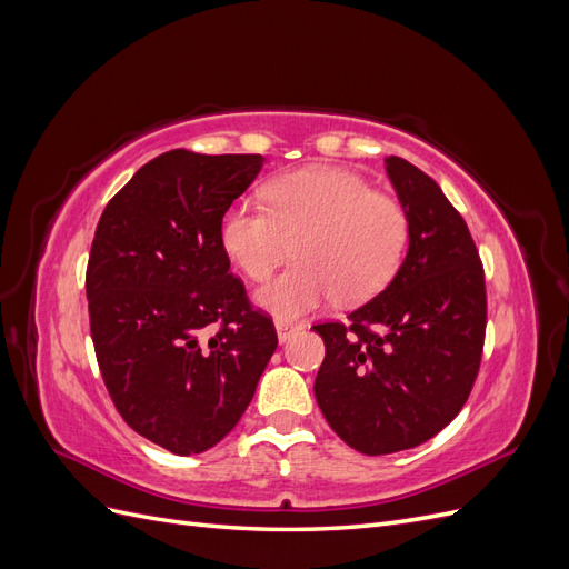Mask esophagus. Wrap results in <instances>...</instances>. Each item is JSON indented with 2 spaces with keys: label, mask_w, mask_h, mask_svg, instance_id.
I'll return each instance as SVG.
<instances>
[{
  "label": "esophagus",
  "mask_w": 569,
  "mask_h": 569,
  "mask_svg": "<svg viewBox=\"0 0 569 569\" xmlns=\"http://www.w3.org/2000/svg\"><path fill=\"white\" fill-rule=\"evenodd\" d=\"M274 330H278V339H280V341H287L291 335L301 330V325L287 322V320H274Z\"/></svg>",
  "instance_id": "esophagus-1"
}]
</instances>
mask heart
Segmentation results:
<instances>
[{
	"mask_svg": "<svg viewBox=\"0 0 569 569\" xmlns=\"http://www.w3.org/2000/svg\"><path fill=\"white\" fill-rule=\"evenodd\" d=\"M410 239L403 206L343 168L313 166L274 178L266 206L234 203L222 213L220 244L249 280L261 282L295 253L256 301L291 320L337 297L363 303L393 280Z\"/></svg>",
	"mask_w": 569,
	"mask_h": 569,
	"instance_id": "heart-1",
	"label": "heart"
}]
</instances>
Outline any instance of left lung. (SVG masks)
I'll use <instances>...</instances> for the list:
<instances>
[{
  "mask_svg": "<svg viewBox=\"0 0 569 569\" xmlns=\"http://www.w3.org/2000/svg\"><path fill=\"white\" fill-rule=\"evenodd\" d=\"M387 173L410 220L393 280L347 322H320L316 401L351 449L387 456L439 435L468 401L487 332L475 239L441 187L401 157Z\"/></svg>",
  "mask_w": 569,
  "mask_h": 569,
  "instance_id": "1",
  "label": "left lung"
}]
</instances>
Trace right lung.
I'll return each mask as SVG.
<instances>
[{
  "mask_svg": "<svg viewBox=\"0 0 569 569\" xmlns=\"http://www.w3.org/2000/svg\"><path fill=\"white\" fill-rule=\"evenodd\" d=\"M261 166V153L166 151L99 218L84 274L99 372L120 418L170 453L226 437L278 349L220 244L222 213Z\"/></svg>",
  "mask_w": 569,
  "mask_h": 569,
  "instance_id": "1",
  "label": "right lung"
}]
</instances>
